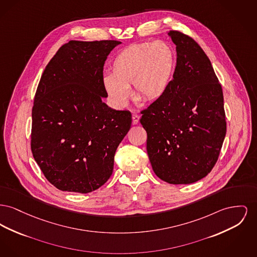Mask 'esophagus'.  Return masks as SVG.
I'll return each mask as SVG.
<instances>
[{"label": "esophagus", "instance_id": "esophagus-1", "mask_svg": "<svg viewBox=\"0 0 257 257\" xmlns=\"http://www.w3.org/2000/svg\"><path fill=\"white\" fill-rule=\"evenodd\" d=\"M132 119H133V124H138V122L140 120V115L137 113H133Z\"/></svg>", "mask_w": 257, "mask_h": 257}]
</instances>
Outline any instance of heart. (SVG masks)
<instances>
[{"label": "heart", "mask_w": 257, "mask_h": 257, "mask_svg": "<svg viewBox=\"0 0 257 257\" xmlns=\"http://www.w3.org/2000/svg\"><path fill=\"white\" fill-rule=\"evenodd\" d=\"M175 63V51L164 41L156 40L128 46L114 58L110 76L104 79L106 93L121 106L127 105L131 86L137 101H156L168 89Z\"/></svg>", "instance_id": "b5f03b06"}]
</instances>
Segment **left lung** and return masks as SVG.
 <instances>
[{
    "label": "left lung",
    "instance_id": "left-lung-1",
    "mask_svg": "<svg viewBox=\"0 0 257 257\" xmlns=\"http://www.w3.org/2000/svg\"><path fill=\"white\" fill-rule=\"evenodd\" d=\"M177 64L165 94L142 111L147 151L155 175L171 184L205 178L215 165L225 134L223 93L211 61L196 42L178 31Z\"/></svg>",
    "mask_w": 257,
    "mask_h": 257
}]
</instances>
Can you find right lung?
<instances>
[{
    "instance_id": "add662e5",
    "label": "right lung",
    "mask_w": 257,
    "mask_h": 257,
    "mask_svg": "<svg viewBox=\"0 0 257 257\" xmlns=\"http://www.w3.org/2000/svg\"><path fill=\"white\" fill-rule=\"evenodd\" d=\"M117 41H71L47 64L32 109L31 150L46 180L62 191L89 193L112 174L114 154L131 128L129 110L107 97L103 70Z\"/></svg>"
}]
</instances>
